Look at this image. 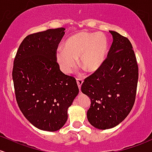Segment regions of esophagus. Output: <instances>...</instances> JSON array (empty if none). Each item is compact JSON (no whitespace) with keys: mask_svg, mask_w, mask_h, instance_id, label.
Returning <instances> with one entry per match:
<instances>
[{"mask_svg":"<svg viewBox=\"0 0 152 152\" xmlns=\"http://www.w3.org/2000/svg\"><path fill=\"white\" fill-rule=\"evenodd\" d=\"M76 82H77V84H78V86H79V90H81V85H82V84H83V80H82V79H80V78H77V79H76Z\"/></svg>","mask_w":152,"mask_h":152,"instance_id":"34e87169","label":"esophagus"}]
</instances>
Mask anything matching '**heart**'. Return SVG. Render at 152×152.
I'll return each instance as SVG.
<instances>
[{
  "label": "heart",
  "mask_w": 152,
  "mask_h": 152,
  "mask_svg": "<svg viewBox=\"0 0 152 152\" xmlns=\"http://www.w3.org/2000/svg\"><path fill=\"white\" fill-rule=\"evenodd\" d=\"M107 51V39L103 34L79 31L70 37L63 48L56 52V61L63 73L69 74L79 65L89 73L97 71L104 64Z\"/></svg>",
  "instance_id": "obj_1"
}]
</instances>
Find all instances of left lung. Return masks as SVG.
<instances>
[{"label": "left lung", "mask_w": 152, "mask_h": 152, "mask_svg": "<svg viewBox=\"0 0 152 152\" xmlns=\"http://www.w3.org/2000/svg\"><path fill=\"white\" fill-rule=\"evenodd\" d=\"M113 43L104 64L84 79L81 91L91 99L87 119L98 129L120 124L132 110L136 99L138 67L127 37L110 31Z\"/></svg>", "instance_id": "1"}]
</instances>
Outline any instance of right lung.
<instances>
[{
	"label": "right lung",
	"mask_w": 152,
	"mask_h": 152,
	"mask_svg": "<svg viewBox=\"0 0 152 152\" xmlns=\"http://www.w3.org/2000/svg\"><path fill=\"white\" fill-rule=\"evenodd\" d=\"M64 28L29 34L20 45L14 61L13 81L19 109L42 131H56L68 119V109L79 94L76 81L64 74L56 61Z\"/></svg>",
	"instance_id": "right-lung-1"
}]
</instances>
